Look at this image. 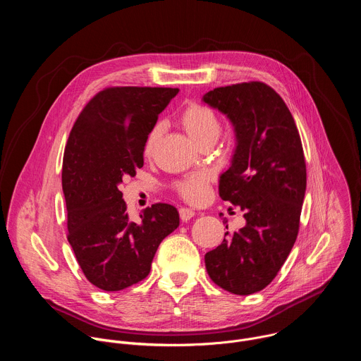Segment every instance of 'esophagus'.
<instances>
[{"instance_id":"1","label":"esophagus","mask_w":361,"mask_h":361,"mask_svg":"<svg viewBox=\"0 0 361 361\" xmlns=\"http://www.w3.org/2000/svg\"><path fill=\"white\" fill-rule=\"evenodd\" d=\"M178 213H180V219H181L183 221H188V220H191V219L195 216L194 210L187 209V207H181V209L178 210Z\"/></svg>"}]
</instances>
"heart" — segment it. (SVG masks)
Instances as JSON below:
<instances>
[{
	"instance_id": "heart-1",
	"label": "heart",
	"mask_w": 361,
	"mask_h": 361,
	"mask_svg": "<svg viewBox=\"0 0 361 361\" xmlns=\"http://www.w3.org/2000/svg\"><path fill=\"white\" fill-rule=\"evenodd\" d=\"M180 123L187 134L200 145L213 144L221 133V123L216 111L209 106L201 104V102H191V104H188L180 116ZM160 135L161 124H154L144 140L145 156L152 154ZM210 176L204 171H198L176 181L174 188L185 201L197 204L207 197Z\"/></svg>"
}]
</instances>
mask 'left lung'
I'll return each instance as SVG.
<instances>
[{"label": "left lung", "instance_id": "8db88e82", "mask_svg": "<svg viewBox=\"0 0 361 361\" xmlns=\"http://www.w3.org/2000/svg\"><path fill=\"white\" fill-rule=\"evenodd\" d=\"M202 99L235 127V154L219 192L247 221L205 254V269L219 287L248 295L274 280L295 243L307 184L302 144L284 99L266 82L219 87Z\"/></svg>", "mask_w": 361, "mask_h": 361}]
</instances>
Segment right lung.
I'll return each instance as SVG.
<instances>
[{
  "instance_id": "add662e5",
  "label": "right lung",
  "mask_w": 361,
  "mask_h": 361,
  "mask_svg": "<svg viewBox=\"0 0 361 361\" xmlns=\"http://www.w3.org/2000/svg\"><path fill=\"white\" fill-rule=\"evenodd\" d=\"M178 88L107 87L78 114L63 160L67 238L95 287L120 291L144 280L160 243L180 224L156 202L130 219L118 184L144 166V140Z\"/></svg>"
}]
</instances>
